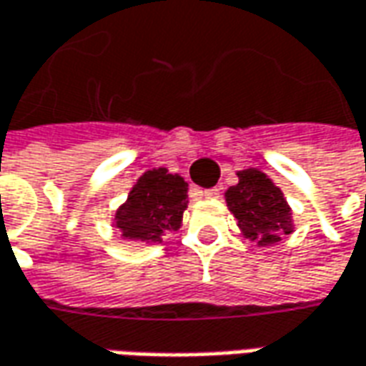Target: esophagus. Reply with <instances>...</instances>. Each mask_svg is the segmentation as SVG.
Here are the masks:
<instances>
[{
	"label": "esophagus",
	"mask_w": 366,
	"mask_h": 366,
	"mask_svg": "<svg viewBox=\"0 0 366 366\" xmlns=\"http://www.w3.org/2000/svg\"><path fill=\"white\" fill-rule=\"evenodd\" d=\"M202 196L204 198H218L219 190L218 188H208V190H202Z\"/></svg>",
	"instance_id": "esophagus-1"
}]
</instances>
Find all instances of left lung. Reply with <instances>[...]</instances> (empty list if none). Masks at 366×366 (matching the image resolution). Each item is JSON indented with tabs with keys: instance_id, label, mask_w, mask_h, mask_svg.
Listing matches in <instances>:
<instances>
[{
	"instance_id": "left-lung-1",
	"label": "left lung",
	"mask_w": 366,
	"mask_h": 366,
	"mask_svg": "<svg viewBox=\"0 0 366 366\" xmlns=\"http://www.w3.org/2000/svg\"><path fill=\"white\" fill-rule=\"evenodd\" d=\"M237 178L239 182L227 188L226 202L244 236L257 245H269L291 234L290 206L280 188L255 168L237 172Z\"/></svg>"
}]
</instances>
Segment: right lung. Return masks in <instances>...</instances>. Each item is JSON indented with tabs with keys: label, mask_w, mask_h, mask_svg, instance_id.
<instances>
[{
	"label": "right lung",
	"mask_w": 366,
	"mask_h": 366,
	"mask_svg": "<svg viewBox=\"0 0 366 366\" xmlns=\"http://www.w3.org/2000/svg\"><path fill=\"white\" fill-rule=\"evenodd\" d=\"M188 184L182 176L154 168L140 176L129 200L117 212V227L122 237L140 244H160L164 232H176L188 206Z\"/></svg>",
	"instance_id": "obj_1"
}]
</instances>
